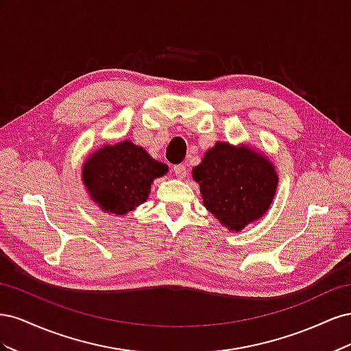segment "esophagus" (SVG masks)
<instances>
[{
	"instance_id": "obj_1",
	"label": "esophagus",
	"mask_w": 351,
	"mask_h": 351,
	"mask_svg": "<svg viewBox=\"0 0 351 351\" xmlns=\"http://www.w3.org/2000/svg\"><path fill=\"white\" fill-rule=\"evenodd\" d=\"M173 171L174 174L177 176V178H184L186 174H187V169H186V165L184 164H177L173 167Z\"/></svg>"
}]
</instances>
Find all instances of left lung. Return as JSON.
<instances>
[{"mask_svg": "<svg viewBox=\"0 0 351 351\" xmlns=\"http://www.w3.org/2000/svg\"><path fill=\"white\" fill-rule=\"evenodd\" d=\"M204 205L221 224L241 230L268 210L278 177L267 158L249 147L217 143L193 168Z\"/></svg>", "mask_w": 351, "mask_h": 351, "instance_id": "left-lung-1", "label": "left lung"}]
</instances>
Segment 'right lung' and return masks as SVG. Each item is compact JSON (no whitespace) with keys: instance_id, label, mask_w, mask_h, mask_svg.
<instances>
[{"instance_id":"right-lung-1","label":"right lung","mask_w":351,"mask_h":351,"mask_svg":"<svg viewBox=\"0 0 351 351\" xmlns=\"http://www.w3.org/2000/svg\"><path fill=\"white\" fill-rule=\"evenodd\" d=\"M168 167L149 156L143 147L124 141L107 145L83 165V183L92 199L107 212L124 215L146 200L154 178Z\"/></svg>"}]
</instances>
